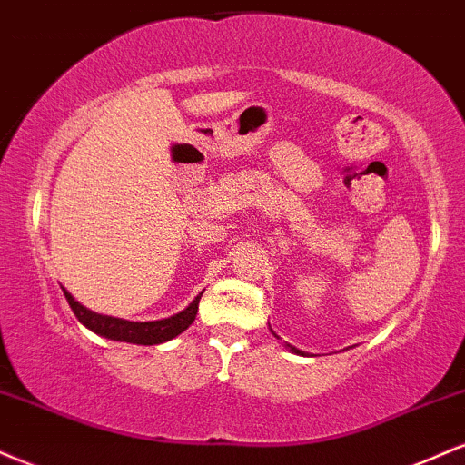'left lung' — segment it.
<instances>
[{
  "mask_svg": "<svg viewBox=\"0 0 465 465\" xmlns=\"http://www.w3.org/2000/svg\"><path fill=\"white\" fill-rule=\"evenodd\" d=\"M270 331H272V329H270ZM272 332H274V331H272ZM274 337H278V335H276V332H274ZM285 346H287V348H289V351H292V352H296V354H302V352H300V351H298V348H293V346H292V343H285Z\"/></svg>",
  "mask_w": 465,
  "mask_h": 465,
  "instance_id": "8db88e82",
  "label": "left lung"
}]
</instances>
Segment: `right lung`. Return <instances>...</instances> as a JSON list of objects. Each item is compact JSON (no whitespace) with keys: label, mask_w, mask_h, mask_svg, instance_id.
Here are the masks:
<instances>
[{"label":"right lung","mask_w":465,"mask_h":465,"mask_svg":"<svg viewBox=\"0 0 465 465\" xmlns=\"http://www.w3.org/2000/svg\"><path fill=\"white\" fill-rule=\"evenodd\" d=\"M63 293L64 298H67L71 311L75 313V318L80 320V324L95 332V335L106 337V340H113V341L136 343V346H156V343L173 340V337L180 335L183 331H187L189 326L193 324L195 315H198L200 298L204 292H202L200 296H195L193 302H191L184 311L172 315V318L154 320V322H130L122 318H113V315L95 313V311L86 309L84 304H80L64 287H63Z\"/></svg>","instance_id":"obj_1"}]
</instances>
